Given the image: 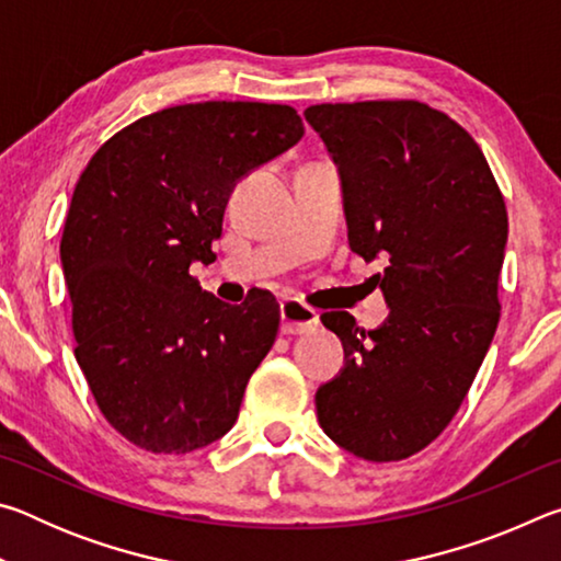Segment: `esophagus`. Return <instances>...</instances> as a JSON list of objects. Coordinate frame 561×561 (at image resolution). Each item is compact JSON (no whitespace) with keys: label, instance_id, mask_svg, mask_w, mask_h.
Wrapping results in <instances>:
<instances>
[{"label":"esophagus","instance_id":"obj_1","mask_svg":"<svg viewBox=\"0 0 561 561\" xmlns=\"http://www.w3.org/2000/svg\"><path fill=\"white\" fill-rule=\"evenodd\" d=\"M282 334H309L319 327V314L297 299L282 301Z\"/></svg>","mask_w":561,"mask_h":561}]
</instances>
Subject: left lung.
I'll return each mask as SVG.
<instances>
[{
	"mask_svg": "<svg viewBox=\"0 0 561 561\" xmlns=\"http://www.w3.org/2000/svg\"><path fill=\"white\" fill-rule=\"evenodd\" d=\"M304 116L344 178L351 250L386 262L371 282L391 309L374 331L348 311L321 317L346 364L317 391L319 425L356 458L405 460L448 428L495 336L505 197L470 133L428 103Z\"/></svg>",
	"mask_w": 561,
	"mask_h": 561,
	"instance_id": "8db88e82",
	"label": "left lung"
}]
</instances>
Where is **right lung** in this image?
Segmentation results:
<instances>
[{
	"label": "right lung",
	"instance_id": "obj_1",
	"mask_svg": "<svg viewBox=\"0 0 561 561\" xmlns=\"http://www.w3.org/2000/svg\"><path fill=\"white\" fill-rule=\"evenodd\" d=\"M301 136L282 103H185L133 121L79 175L61 234L73 354L103 417L138 448L185 455L234 425L279 304L252 289L230 307L190 264L215 260L237 180Z\"/></svg>",
	"mask_w": 561,
	"mask_h": 561
}]
</instances>
